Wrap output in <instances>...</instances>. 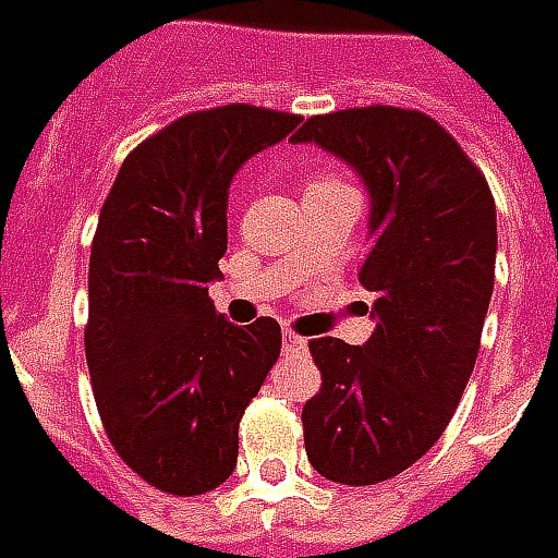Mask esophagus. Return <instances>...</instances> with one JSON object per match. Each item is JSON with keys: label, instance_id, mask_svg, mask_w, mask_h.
Listing matches in <instances>:
<instances>
[{"label": "esophagus", "instance_id": "34e87169", "mask_svg": "<svg viewBox=\"0 0 558 558\" xmlns=\"http://www.w3.org/2000/svg\"><path fill=\"white\" fill-rule=\"evenodd\" d=\"M282 351H286V354H300V351H306V339L286 327V330H282Z\"/></svg>", "mask_w": 558, "mask_h": 558}]
</instances>
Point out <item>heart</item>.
<instances>
[{
	"mask_svg": "<svg viewBox=\"0 0 558 558\" xmlns=\"http://www.w3.org/2000/svg\"><path fill=\"white\" fill-rule=\"evenodd\" d=\"M342 180L336 177L333 171H327V168H312L306 173V192H318V189H342Z\"/></svg>",
	"mask_w": 558,
	"mask_h": 558,
	"instance_id": "1",
	"label": "heart"
}]
</instances>
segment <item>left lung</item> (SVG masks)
Listing matches in <instances>:
<instances>
[{"label": "left lung", "instance_id": "8db88e82", "mask_svg": "<svg viewBox=\"0 0 558 558\" xmlns=\"http://www.w3.org/2000/svg\"><path fill=\"white\" fill-rule=\"evenodd\" d=\"M315 141L361 173L373 246L357 279L375 294L366 345L315 336L322 387L303 441L327 481L369 487L433 448L475 369L496 276V201L457 137L421 110L349 108L310 117Z\"/></svg>", "mask_w": 558, "mask_h": 558}]
</instances>
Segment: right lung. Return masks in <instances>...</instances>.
<instances>
[{
	"label": "right lung",
	"mask_w": 558,
	"mask_h": 558,
	"mask_svg": "<svg viewBox=\"0 0 558 558\" xmlns=\"http://www.w3.org/2000/svg\"><path fill=\"white\" fill-rule=\"evenodd\" d=\"M298 113L192 110L134 146L98 216L89 255L86 366L110 445L134 475L201 496L236 465L240 421L279 357L272 318L225 322L209 282L228 248V185Z\"/></svg>",
	"instance_id": "1"
}]
</instances>
